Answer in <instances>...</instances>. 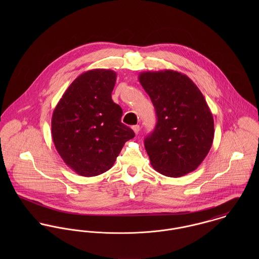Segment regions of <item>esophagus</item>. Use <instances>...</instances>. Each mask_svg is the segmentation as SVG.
<instances>
[{
  "instance_id": "34e87169",
  "label": "esophagus",
  "mask_w": 259,
  "mask_h": 259,
  "mask_svg": "<svg viewBox=\"0 0 259 259\" xmlns=\"http://www.w3.org/2000/svg\"><path fill=\"white\" fill-rule=\"evenodd\" d=\"M140 130H141V126L139 125V124H137V125H134L133 126V131L135 132V134H139V132H140Z\"/></svg>"
}]
</instances>
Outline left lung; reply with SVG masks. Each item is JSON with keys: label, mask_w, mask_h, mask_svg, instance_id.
Listing matches in <instances>:
<instances>
[{"label": "left lung", "mask_w": 259, "mask_h": 259, "mask_svg": "<svg viewBox=\"0 0 259 259\" xmlns=\"http://www.w3.org/2000/svg\"><path fill=\"white\" fill-rule=\"evenodd\" d=\"M139 79L157 116L145 140L150 164L169 178L195 170L214 138L213 116L203 95L187 75L174 70L143 72Z\"/></svg>", "instance_id": "1"}]
</instances>
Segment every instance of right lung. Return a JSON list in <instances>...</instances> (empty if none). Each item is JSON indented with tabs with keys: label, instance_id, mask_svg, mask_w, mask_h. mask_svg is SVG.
<instances>
[{
	"label": "right lung",
	"instance_id": "add662e5",
	"mask_svg": "<svg viewBox=\"0 0 259 259\" xmlns=\"http://www.w3.org/2000/svg\"><path fill=\"white\" fill-rule=\"evenodd\" d=\"M116 73L95 69L79 74L64 93L52 116L56 149L74 172L96 177L113 165L125 142L135 138L111 100Z\"/></svg>",
	"mask_w": 259,
	"mask_h": 259
}]
</instances>
